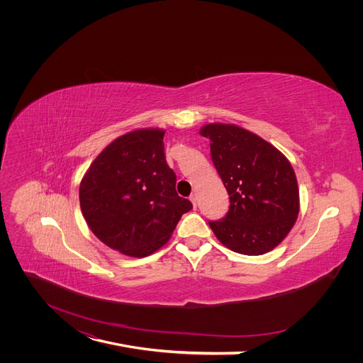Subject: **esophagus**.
I'll list each match as a JSON object with an SVG mask.
<instances>
[{"label":"esophagus","mask_w":363,"mask_h":363,"mask_svg":"<svg viewBox=\"0 0 363 363\" xmlns=\"http://www.w3.org/2000/svg\"><path fill=\"white\" fill-rule=\"evenodd\" d=\"M189 200H191V203L194 204V207H197V194H191V197H189Z\"/></svg>","instance_id":"1"}]
</instances>
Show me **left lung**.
Listing matches in <instances>:
<instances>
[{
    "label": "left lung",
    "instance_id": "left-lung-1",
    "mask_svg": "<svg viewBox=\"0 0 363 363\" xmlns=\"http://www.w3.org/2000/svg\"><path fill=\"white\" fill-rule=\"evenodd\" d=\"M211 156L230 194V212L208 222L228 249L247 256L271 250L289 235L300 212L294 169L289 159L256 133L233 123H207Z\"/></svg>",
    "mask_w": 363,
    "mask_h": 363
}]
</instances>
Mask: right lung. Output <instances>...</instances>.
Masks as SVG:
<instances>
[{
	"mask_svg": "<svg viewBox=\"0 0 363 363\" xmlns=\"http://www.w3.org/2000/svg\"><path fill=\"white\" fill-rule=\"evenodd\" d=\"M164 129L143 128L111 141L81 181L79 203L92 234L110 249L145 257L163 247L193 208L166 163Z\"/></svg>",
	"mask_w": 363,
	"mask_h": 363,
	"instance_id": "1",
	"label": "right lung"
}]
</instances>
